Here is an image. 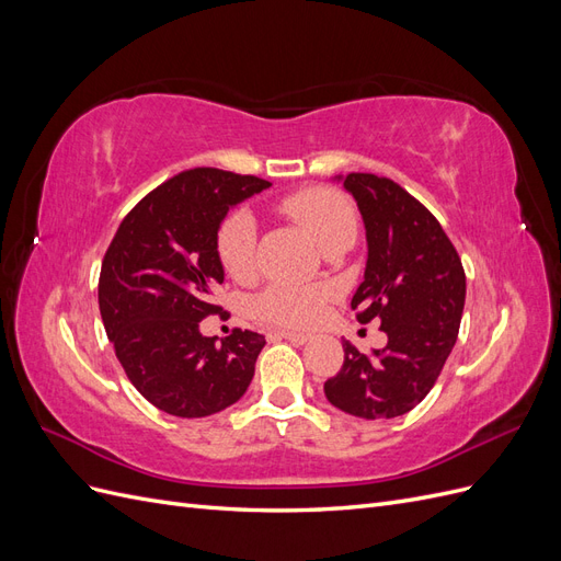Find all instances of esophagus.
<instances>
[{"mask_svg":"<svg viewBox=\"0 0 561 561\" xmlns=\"http://www.w3.org/2000/svg\"><path fill=\"white\" fill-rule=\"evenodd\" d=\"M271 334H278L280 339H287V342H293V344H297V346H301V344L311 342V334H304V332H293V330H276V332H271Z\"/></svg>","mask_w":561,"mask_h":561,"instance_id":"34e87169","label":"esophagus"}]
</instances>
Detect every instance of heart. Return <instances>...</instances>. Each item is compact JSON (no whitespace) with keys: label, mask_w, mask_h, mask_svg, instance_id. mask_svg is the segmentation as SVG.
<instances>
[{"label":"heart","mask_w":561,"mask_h":561,"mask_svg":"<svg viewBox=\"0 0 561 561\" xmlns=\"http://www.w3.org/2000/svg\"><path fill=\"white\" fill-rule=\"evenodd\" d=\"M280 210L295 219L325 250L351 245L358 233V215L351 201L334 190L313 186L280 201ZM257 222L248 210H233L219 222L215 250L222 268L236 280L252 278L257 271ZM334 290L330 285H266L250 299L254 318L285 328H311L322 318Z\"/></svg>","instance_id":"heart-1"}]
</instances>
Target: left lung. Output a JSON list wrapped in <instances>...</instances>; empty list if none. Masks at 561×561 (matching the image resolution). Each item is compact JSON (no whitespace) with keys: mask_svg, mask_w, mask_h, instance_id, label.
<instances>
[{"mask_svg":"<svg viewBox=\"0 0 561 561\" xmlns=\"http://www.w3.org/2000/svg\"><path fill=\"white\" fill-rule=\"evenodd\" d=\"M367 233L365 280L351 299L360 322L381 320L388 344L371 355L344 342L328 400L360 419L402 416L431 393L456 344L466 304L461 257L435 215L388 178L348 173Z\"/></svg>","mask_w":561,"mask_h":561,"instance_id":"obj_1","label":"left lung"}]
</instances>
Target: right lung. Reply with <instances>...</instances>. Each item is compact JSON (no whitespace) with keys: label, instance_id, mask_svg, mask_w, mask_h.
Wrapping results in <instances>:
<instances>
[{"label":"right lung","instance_id":"obj_1","mask_svg":"<svg viewBox=\"0 0 561 561\" xmlns=\"http://www.w3.org/2000/svg\"><path fill=\"white\" fill-rule=\"evenodd\" d=\"M271 182L194 168L159 184L118 225L100 268L98 304L130 383L161 412L198 419L241 400L266 339L233 330L222 344L198 322L225 268L215 250L229 208Z\"/></svg>","mask_w":561,"mask_h":561}]
</instances>
